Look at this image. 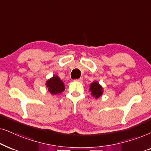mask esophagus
Wrapping results in <instances>:
<instances>
[{"instance_id": "obj_1", "label": "esophagus", "mask_w": 151, "mask_h": 151, "mask_svg": "<svg viewBox=\"0 0 151 151\" xmlns=\"http://www.w3.org/2000/svg\"><path fill=\"white\" fill-rule=\"evenodd\" d=\"M76 81H78V82H83V79H82V78H79V79H77V80H75Z\"/></svg>"}]
</instances>
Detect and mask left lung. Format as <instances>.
Returning <instances> with one entry per match:
<instances>
[{"instance_id": "obj_1", "label": "left lung", "mask_w": 151, "mask_h": 151, "mask_svg": "<svg viewBox=\"0 0 151 151\" xmlns=\"http://www.w3.org/2000/svg\"><path fill=\"white\" fill-rule=\"evenodd\" d=\"M90 91L91 92V95L96 99H98L104 93V88L97 81H93L90 85Z\"/></svg>"}]
</instances>
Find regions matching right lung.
Returning a JSON list of instances; mask_svg holds the SVG:
<instances>
[{
  "instance_id": "right-lung-1",
  "label": "right lung",
  "mask_w": 151,
  "mask_h": 151,
  "mask_svg": "<svg viewBox=\"0 0 151 151\" xmlns=\"http://www.w3.org/2000/svg\"><path fill=\"white\" fill-rule=\"evenodd\" d=\"M45 86L47 88L48 92L52 95L61 94L65 90V85L62 80L57 75H54L46 81Z\"/></svg>"
}]
</instances>
